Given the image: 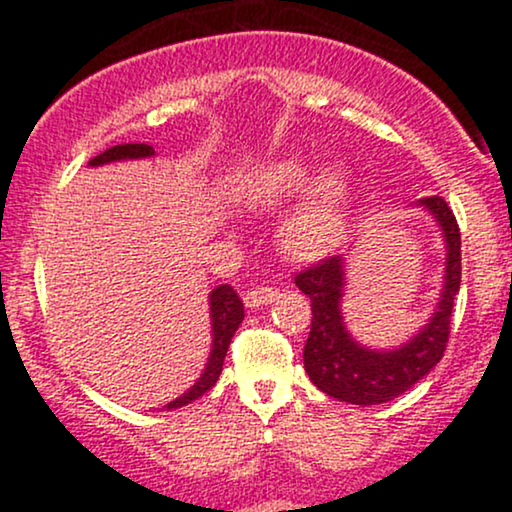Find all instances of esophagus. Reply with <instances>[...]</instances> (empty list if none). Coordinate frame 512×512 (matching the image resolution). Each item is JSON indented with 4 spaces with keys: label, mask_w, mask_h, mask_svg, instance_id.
Here are the masks:
<instances>
[{
    "label": "esophagus",
    "mask_w": 512,
    "mask_h": 512,
    "mask_svg": "<svg viewBox=\"0 0 512 512\" xmlns=\"http://www.w3.org/2000/svg\"><path fill=\"white\" fill-rule=\"evenodd\" d=\"M276 298V289L272 286H255V289H250L245 293V305L248 308H262V305H269Z\"/></svg>",
    "instance_id": "34e87169"
}]
</instances>
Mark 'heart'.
I'll return each mask as SVG.
<instances>
[{
    "instance_id": "b5f03b06",
    "label": "heart",
    "mask_w": 512,
    "mask_h": 512,
    "mask_svg": "<svg viewBox=\"0 0 512 512\" xmlns=\"http://www.w3.org/2000/svg\"><path fill=\"white\" fill-rule=\"evenodd\" d=\"M308 190L303 204L281 226V245L298 260H315L339 243L346 223L349 178L339 166H330L313 178V163L291 154L276 158L255 182V195L267 207H276Z\"/></svg>"
}]
</instances>
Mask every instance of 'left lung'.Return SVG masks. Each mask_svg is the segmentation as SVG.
<instances>
[{
  "label": "left lung",
  "instance_id": "1",
  "mask_svg": "<svg viewBox=\"0 0 512 512\" xmlns=\"http://www.w3.org/2000/svg\"><path fill=\"white\" fill-rule=\"evenodd\" d=\"M419 207L431 211L443 231L445 248V284L440 291L436 313L419 334L392 351H373L354 342L344 327V257H327L296 274V286L310 298V334L303 349L305 373L317 390L339 402L383 404L407 392L443 358L450 337L452 303L460 291L462 250L460 226L443 197L419 199Z\"/></svg>",
  "mask_w": 512,
  "mask_h": 512
}]
</instances>
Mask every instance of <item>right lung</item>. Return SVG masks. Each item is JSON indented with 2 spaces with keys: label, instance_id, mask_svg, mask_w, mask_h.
<instances>
[{
  "label": "right lung",
  "instance_id": "right-lung-1",
  "mask_svg": "<svg viewBox=\"0 0 512 512\" xmlns=\"http://www.w3.org/2000/svg\"><path fill=\"white\" fill-rule=\"evenodd\" d=\"M154 156V146L149 144H120L113 146V149L103 151L96 158L88 161V166H103V163H113V161H127V158H149ZM209 313H211V334H214V342H211V354L207 361V368L204 373L199 375V380L185 395H180L173 402H168L163 409H180L185 404L195 402L204 395V392L211 390L219 380L221 368H223V358H226L228 344H231L233 334H236L238 325L243 322L245 310H243V301L238 298V293L233 291V286L221 284L216 286L214 291L209 293Z\"/></svg>",
  "mask_w": 512,
  "mask_h": 512
}]
</instances>
